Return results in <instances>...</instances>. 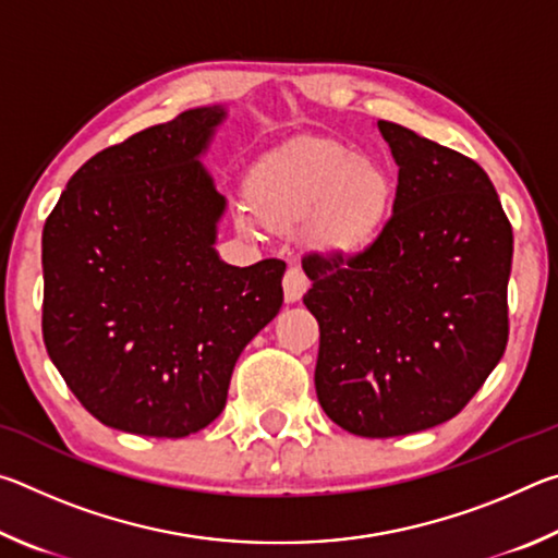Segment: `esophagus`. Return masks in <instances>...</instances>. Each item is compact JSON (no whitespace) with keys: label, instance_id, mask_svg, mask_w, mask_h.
<instances>
[{"label":"esophagus","instance_id":"34e87169","mask_svg":"<svg viewBox=\"0 0 558 558\" xmlns=\"http://www.w3.org/2000/svg\"><path fill=\"white\" fill-rule=\"evenodd\" d=\"M310 286V280L305 278V272L298 268H288L286 278H282V290H286V302H300L305 290Z\"/></svg>","mask_w":558,"mask_h":558}]
</instances>
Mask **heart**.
Masks as SVG:
<instances>
[{
	"mask_svg": "<svg viewBox=\"0 0 558 558\" xmlns=\"http://www.w3.org/2000/svg\"><path fill=\"white\" fill-rule=\"evenodd\" d=\"M251 202L235 221L260 233L263 221L280 229L307 223L319 253L354 258L369 251L391 216L396 184L379 159L337 143L307 140L260 159L251 177Z\"/></svg>",
	"mask_w": 558,
	"mask_h": 558,
	"instance_id": "b5f03b06",
	"label": "heart"
}]
</instances>
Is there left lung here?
I'll use <instances>...</instances> for the list:
<instances>
[{"label":"left lung","instance_id":"obj_1","mask_svg":"<svg viewBox=\"0 0 558 558\" xmlns=\"http://www.w3.org/2000/svg\"><path fill=\"white\" fill-rule=\"evenodd\" d=\"M391 219L354 258L307 256L315 389L337 426L409 436L458 415L507 347L512 226L485 169L396 122Z\"/></svg>","mask_w":558,"mask_h":558}]
</instances>
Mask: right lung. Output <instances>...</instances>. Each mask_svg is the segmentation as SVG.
I'll list each match as a JSON object with an SVG mask.
<instances>
[{
    "mask_svg": "<svg viewBox=\"0 0 558 558\" xmlns=\"http://www.w3.org/2000/svg\"><path fill=\"white\" fill-rule=\"evenodd\" d=\"M226 118L194 108L102 149L46 219V352L110 428L209 426L245 344L280 313L286 263L235 268L216 251L226 196L202 157Z\"/></svg>",
    "mask_w": 558,
    "mask_h": 558,
    "instance_id": "obj_1",
    "label": "right lung"
}]
</instances>
